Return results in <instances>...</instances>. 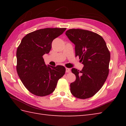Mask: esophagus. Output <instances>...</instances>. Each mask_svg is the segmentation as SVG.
Here are the masks:
<instances>
[{"label": "esophagus", "mask_w": 126, "mask_h": 126, "mask_svg": "<svg viewBox=\"0 0 126 126\" xmlns=\"http://www.w3.org/2000/svg\"><path fill=\"white\" fill-rule=\"evenodd\" d=\"M65 71H66V73H70V69H69V68H66L65 69Z\"/></svg>", "instance_id": "1"}]
</instances>
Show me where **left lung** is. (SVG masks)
<instances>
[{"label": "left lung", "mask_w": 126, "mask_h": 126, "mask_svg": "<svg viewBox=\"0 0 126 126\" xmlns=\"http://www.w3.org/2000/svg\"><path fill=\"white\" fill-rule=\"evenodd\" d=\"M65 34L75 45V56H79L84 65L81 71L71 69L76 78L70 84L71 93L78 98L92 97L107 78L110 52L102 37L93 32L73 29L66 31Z\"/></svg>", "instance_id": "left-lung-1"}]
</instances>
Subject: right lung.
<instances>
[{
    "label": "right lung",
    "mask_w": 126,
    "mask_h": 126,
    "mask_svg": "<svg viewBox=\"0 0 126 126\" xmlns=\"http://www.w3.org/2000/svg\"><path fill=\"white\" fill-rule=\"evenodd\" d=\"M66 28H46L29 33L22 39L17 48V71L29 92L45 96L55 90L58 80L65 72L63 66L47 65L43 56L49 53L53 40Z\"/></svg>",
    "instance_id": "add662e5"
}]
</instances>
